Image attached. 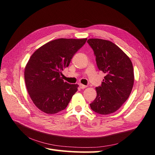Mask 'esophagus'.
Returning a JSON list of instances; mask_svg holds the SVG:
<instances>
[{
  "mask_svg": "<svg viewBox=\"0 0 155 155\" xmlns=\"http://www.w3.org/2000/svg\"><path fill=\"white\" fill-rule=\"evenodd\" d=\"M79 87L81 88V89H84V88H87V86H86V85L83 84H79Z\"/></svg>",
  "mask_w": 155,
  "mask_h": 155,
  "instance_id": "34e87169",
  "label": "esophagus"
}]
</instances>
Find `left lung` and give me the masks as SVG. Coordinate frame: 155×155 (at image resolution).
Here are the masks:
<instances>
[{
    "mask_svg": "<svg viewBox=\"0 0 155 155\" xmlns=\"http://www.w3.org/2000/svg\"><path fill=\"white\" fill-rule=\"evenodd\" d=\"M96 57L98 68L106 74L101 86L96 87L97 97L91 109L108 114L119 109L129 97L134 84V71L129 57L113 42L99 38L87 41Z\"/></svg>",
    "mask_w": 155,
    "mask_h": 155,
    "instance_id": "left-lung-1",
    "label": "left lung"
}]
</instances>
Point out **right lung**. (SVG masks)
Masks as SVG:
<instances>
[{"label":"right lung","instance_id":"add662e5","mask_svg":"<svg viewBox=\"0 0 155 155\" xmlns=\"http://www.w3.org/2000/svg\"><path fill=\"white\" fill-rule=\"evenodd\" d=\"M87 38H58L38 48L25 69L28 93L38 109L55 114L65 109L78 90V84L64 82L61 76L74 54Z\"/></svg>","mask_w":155,"mask_h":155}]
</instances>
